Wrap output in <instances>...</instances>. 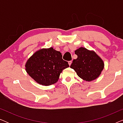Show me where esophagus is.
Here are the masks:
<instances>
[{
	"label": "esophagus",
	"instance_id": "esophagus-1",
	"mask_svg": "<svg viewBox=\"0 0 123 123\" xmlns=\"http://www.w3.org/2000/svg\"><path fill=\"white\" fill-rule=\"evenodd\" d=\"M72 61H69L68 62V64H69V65H71V64H72Z\"/></svg>",
	"mask_w": 123,
	"mask_h": 123
}]
</instances>
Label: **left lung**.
<instances>
[{"instance_id": "8db88e82", "label": "left lung", "mask_w": 123, "mask_h": 123, "mask_svg": "<svg viewBox=\"0 0 123 123\" xmlns=\"http://www.w3.org/2000/svg\"><path fill=\"white\" fill-rule=\"evenodd\" d=\"M75 54L77 58L73 60L70 67L76 72L78 77L87 82L98 78L104 68L102 59L93 50L83 47L75 50Z\"/></svg>"}]
</instances>
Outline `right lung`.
<instances>
[{"label": "right lung", "mask_w": 123, "mask_h": 123, "mask_svg": "<svg viewBox=\"0 0 123 123\" xmlns=\"http://www.w3.org/2000/svg\"><path fill=\"white\" fill-rule=\"evenodd\" d=\"M69 67L62 59V53L53 48L41 49L27 61L25 69L37 83L48 86L58 82L63 69Z\"/></svg>", "instance_id": "right-lung-1"}]
</instances>
